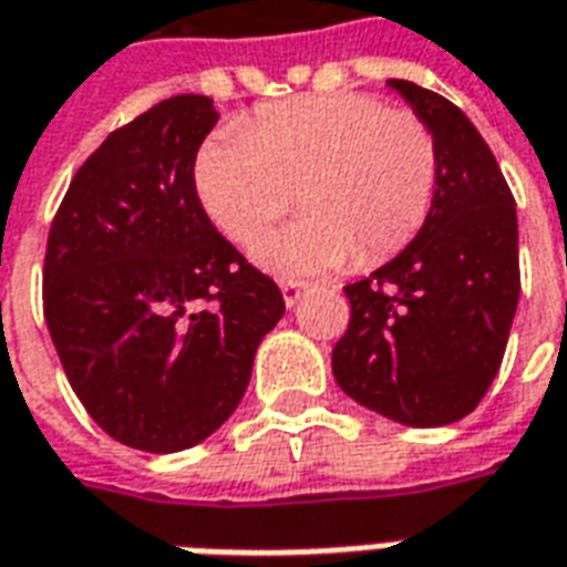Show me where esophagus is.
Wrapping results in <instances>:
<instances>
[{"mask_svg":"<svg viewBox=\"0 0 567 567\" xmlns=\"http://www.w3.org/2000/svg\"><path fill=\"white\" fill-rule=\"evenodd\" d=\"M282 297L288 307H295L297 300L303 297V291H307V282H297V279H282Z\"/></svg>","mask_w":567,"mask_h":567,"instance_id":"34e87169","label":"esophagus"}]
</instances>
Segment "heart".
I'll return each mask as SVG.
<instances>
[{
    "mask_svg": "<svg viewBox=\"0 0 567 567\" xmlns=\"http://www.w3.org/2000/svg\"><path fill=\"white\" fill-rule=\"evenodd\" d=\"M440 151L425 121L368 93L267 105L243 130L203 145L197 194L227 239L255 243L297 203V221L260 239L279 272L380 264L422 230L437 194Z\"/></svg>",
    "mask_w": 567,
    "mask_h": 567,
    "instance_id": "heart-1",
    "label": "heart"
}]
</instances>
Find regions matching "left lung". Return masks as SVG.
Returning <instances> with one entry per match:
<instances>
[{"mask_svg": "<svg viewBox=\"0 0 567 567\" xmlns=\"http://www.w3.org/2000/svg\"><path fill=\"white\" fill-rule=\"evenodd\" d=\"M440 151L437 194L416 239L346 285L349 328L333 380L352 401L410 427L458 422L483 401L519 303L516 203L495 154L458 105L392 79Z\"/></svg>", "mask_w": 567, "mask_h": 567, "instance_id": "1", "label": "left lung"}]
</instances>
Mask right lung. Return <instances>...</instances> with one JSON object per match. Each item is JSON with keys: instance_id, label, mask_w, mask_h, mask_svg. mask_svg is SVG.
I'll return each instance as SVG.
<instances>
[{"instance_id": "add662e5", "label": "right lung", "mask_w": 567, "mask_h": 567, "mask_svg": "<svg viewBox=\"0 0 567 567\" xmlns=\"http://www.w3.org/2000/svg\"><path fill=\"white\" fill-rule=\"evenodd\" d=\"M218 112L182 93L109 133L48 234L44 321L72 392L109 437L197 446L243 401L279 285L224 239L194 163Z\"/></svg>"}]
</instances>
